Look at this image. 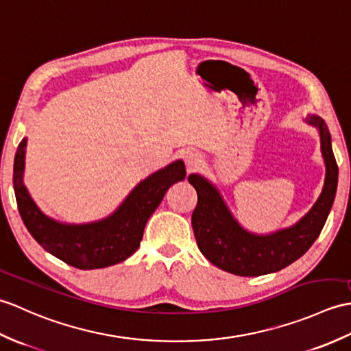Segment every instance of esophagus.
Here are the masks:
<instances>
[{"label":"esophagus","mask_w":351,"mask_h":351,"mask_svg":"<svg viewBox=\"0 0 351 351\" xmlns=\"http://www.w3.org/2000/svg\"><path fill=\"white\" fill-rule=\"evenodd\" d=\"M184 162H186V165H188L189 169H195L202 163V156H201V153H198L195 150H191V152L186 153Z\"/></svg>","instance_id":"1"}]
</instances>
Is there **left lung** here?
I'll list each match as a JSON object with an SVG mask.
<instances>
[{
  "mask_svg": "<svg viewBox=\"0 0 351 351\" xmlns=\"http://www.w3.org/2000/svg\"><path fill=\"white\" fill-rule=\"evenodd\" d=\"M305 123L318 129L326 176L315 204L291 227L270 234L249 231L241 227L219 189L208 178L199 174L188 177L198 193L192 228L201 254L216 267L239 276L274 274L299 260L320 236L337 195L338 165L328 124L318 115H308Z\"/></svg>",
  "mask_w": 351,
  "mask_h": 351,
  "instance_id": "8db88e82",
  "label": "left lung"
}]
</instances>
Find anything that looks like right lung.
<instances>
[{"label":"right lung","instance_id":"add662e5","mask_svg":"<svg viewBox=\"0 0 351 351\" xmlns=\"http://www.w3.org/2000/svg\"><path fill=\"white\" fill-rule=\"evenodd\" d=\"M25 149L23 138L13 163V188L22 221L45 251L81 270L104 269L128 260L139 247L145 223L167 191L186 177L184 162H171L139 182L110 216L87 223H66L46 216L23 184Z\"/></svg>","mask_w":351,"mask_h":351}]
</instances>
